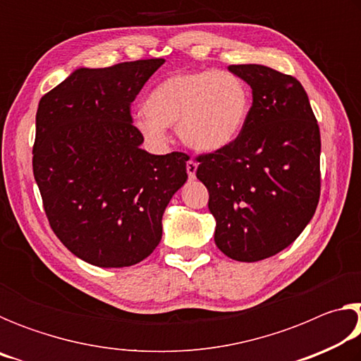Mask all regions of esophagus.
<instances>
[{
    "mask_svg": "<svg viewBox=\"0 0 361 361\" xmlns=\"http://www.w3.org/2000/svg\"><path fill=\"white\" fill-rule=\"evenodd\" d=\"M186 172H188L189 180H195V172H197V162L188 161L186 162Z\"/></svg>",
    "mask_w": 361,
    "mask_h": 361,
    "instance_id": "obj_1",
    "label": "esophagus"
}]
</instances>
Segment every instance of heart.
Segmentation results:
<instances>
[{"label": "heart", "instance_id": "b5f03b06", "mask_svg": "<svg viewBox=\"0 0 361 361\" xmlns=\"http://www.w3.org/2000/svg\"><path fill=\"white\" fill-rule=\"evenodd\" d=\"M250 89L239 76L215 70L176 73L159 82L133 119L146 142L167 143V127L199 152H215L240 135L250 113Z\"/></svg>", "mask_w": 361, "mask_h": 361}]
</instances>
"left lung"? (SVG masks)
I'll return each instance as SVG.
<instances>
[{
	"instance_id": "1",
	"label": "left lung",
	"mask_w": 361,
	"mask_h": 361,
	"mask_svg": "<svg viewBox=\"0 0 361 361\" xmlns=\"http://www.w3.org/2000/svg\"><path fill=\"white\" fill-rule=\"evenodd\" d=\"M252 87L245 127L226 148L199 156L215 243L229 258L261 261L291 245L320 197V130L296 78L264 65H229Z\"/></svg>"
}]
</instances>
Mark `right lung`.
I'll return each mask as SVG.
<instances>
[{"label":"right lung","mask_w":361,"mask_h":361,"mask_svg":"<svg viewBox=\"0 0 361 361\" xmlns=\"http://www.w3.org/2000/svg\"><path fill=\"white\" fill-rule=\"evenodd\" d=\"M166 60L78 68L39 100L33 175L52 231L99 267H127L154 252L162 215L188 180L183 152L149 154L130 105Z\"/></svg>","instance_id":"add662e5"}]
</instances>
